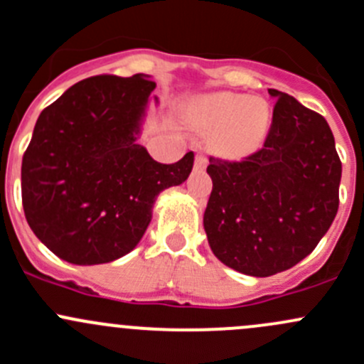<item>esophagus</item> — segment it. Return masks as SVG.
Wrapping results in <instances>:
<instances>
[{
  "label": "esophagus",
  "instance_id": "esophagus-1",
  "mask_svg": "<svg viewBox=\"0 0 364 364\" xmlns=\"http://www.w3.org/2000/svg\"><path fill=\"white\" fill-rule=\"evenodd\" d=\"M205 165H208V159H205V155H203V153L196 155V167L204 168Z\"/></svg>",
  "mask_w": 364,
  "mask_h": 364
}]
</instances>
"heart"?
Listing matches in <instances>:
<instances>
[{"label": "heart", "instance_id": "b5f03b06", "mask_svg": "<svg viewBox=\"0 0 364 364\" xmlns=\"http://www.w3.org/2000/svg\"><path fill=\"white\" fill-rule=\"evenodd\" d=\"M193 123L204 134L213 135V144L220 153L240 156L253 151L266 139L271 109L260 97L218 93L196 105Z\"/></svg>", "mask_w": 364, "mask_h": 364}]
</instances>
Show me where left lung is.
I'll return each mask as SVG.
<instances>
[{
  "label": "left lung",
  "mask_w": 364,
  "mask_h": 364,
  "mask_svg": "<svg viewBox=\"0 0 364 364\" xmlns=\"http://www.w3.org/2000/svg\"><path fill=\"white\" fill-rule=\"evenodd\" d=\"M277 98L264 146L241 161L209 159L204 230L225 266L250 277L291 269L310 255L338 211L341 161L321 114Z\"/></svg>",
  "instance_id": "obj_1"
}]
</instances>
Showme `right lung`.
<instances>
[{
	"instance_id": "add662e5",
	"label": "right lung",
	"mask_w": 364,
	"mask_h": 364,
	"mask_svg": "<svg viewBox=\"0 0 364 364\" xmlns=\"http://www.w3.org/2000/svg\"><path fill=\"white\" fill-rule=\"evenodd\" d=\"M155 87L144 73L90 77L36 119L21 168L23 208L60 259L93 266L127 255L144 236L159 193L192 172V151L165 165L137 142Z\"/></svg>"
}]
</instances>
